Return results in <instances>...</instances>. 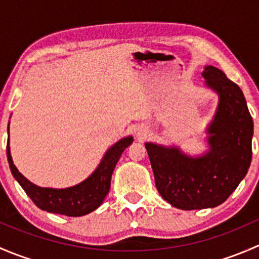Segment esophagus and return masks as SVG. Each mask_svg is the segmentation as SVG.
<instances>
[{
	"label": "esophagus",
	"mask_w": 259,
	"mask_h": 259,
	"mask_svg": "<svg viewBox=\"0 0 259 259\" xmlns=\"http://www.w3.org/2000/svg\"><path fill=\"white\" fill-rule=\"evenodd\" d=\"M145 135H146V132H145V130H142V132L138 133V138H139V139H143V138H144Z\"/></svg>",
	"instance_id": "1"
}]
</instances>
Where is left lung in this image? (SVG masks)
<instances>
[{
  "mask_svg": "<svg viewBox=\"0 0 259 259\" xmlns=\"http://www.w3.org/2000/svg\"><path fill=\"white\" fill-rule=\"evenodd\" d=\"M202 75L219 95L218 110L208 130L209 153L189 158L176 148L145 144L156 189L173 207L184 210L213 208L226 202L252 160L253 120L242 90L211 65Z\"/></svg>",
  "mask_w": 259,
  "mask_h": 259,
  "instance_id": "1",
  "label": "left lung"
}]
</instances>
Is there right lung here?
<instances>
[{
	"instance_id": "add662e5",
	"label": "right lung",
	"mask_w": 259,
	"mask_h": 259,
	"mask_svg": "<svg viewBox=\"0 0 259 259\" xmlns=\"http://www.w3.org/2000/svg\"><path fill=\"white\" fill-rule=\"evenodd\" d=\"M132 137L124 138L117 142L109 149L100 165L88 179L66 189L40 188L28 182L14 165L9 143H7V159L14 177L20 183L26 194L40 209L67 217H81L100 207L110 190L111 176L115 165L122 151L132 144Z\"/></svg>"
}]
</instances>
